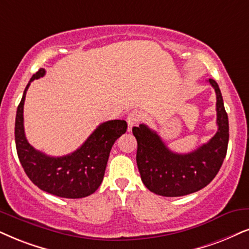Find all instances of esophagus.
<instances>
[{
    "instance_id": "obj_1",
    "label": "esophagus",
    "mask_w": 249,
    "mask_h": 249,
    "mask_svg": "<svg viewBox=\"0 0 249 249\" xmlns=\"http://www.w3.org/2000/svg\"><path fill=\"white\" fill-rule=\"evenodd\" d=\"M127 125H128V131L132 130V127L135 126L141 121V115L139 111H132L127 116Z\"/></svg>"
}]
</instances>
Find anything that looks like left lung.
Segmentation results:
<instances>
[{"label": "left lung", "instance_id": "left-lung-1", "mask_svg": "<svg viewBox=\"0 0 249 249\" xmlns=\"http://www.w3.org/2000/svg\"><path fill=\"white\" fill-rule=\"evenodd\" d=\"M216 92L217 130L208 142L187 154L174 153L161 137L147 125L132 128L138 142L137 164L141 180L148 190L162 196H182L206 187L224 161L229 143V118L221 89L213 79Z\"/></svg>", "mask_w": 249, "mask_h": 249}]
</instances>
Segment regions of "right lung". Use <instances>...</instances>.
<instances>
[{
    "instance_id": "right-lung-1",
    "label": "right lung",
    "mask_w": 249,
    "mask_h": 249,
    "mask_svg": "<svg viewBox=\"0 0 249 249\" xmlns=\"http://www.w3.org/2000/svg\"><path fill=\"white\" fill-rule=\"evenodd\" d=\"M45 73V69H40L33 74L17 108L15 141L18 159L27 177L40 190L67 199L88 196L101 185L112 144L126 132L127 124L121 119L102 123L80 148L69 155L53 157L36 150L25 137L24 102L31 81Z\"/></svg>"
}]
</instances>
